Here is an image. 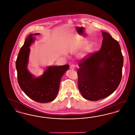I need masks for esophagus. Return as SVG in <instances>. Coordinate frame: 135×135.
<instances>
[{
  "label": "esophagus",
  "mask_w": 135,
  "mask_h": 135,
  "mask_svg": "<svg viewBox=\"0 0 135 135\" xmlns=\"http://www.w3.org/2000/svg\"><path fill=\"white\" fill-rule=\"evenodd\" d=\"M70 68L72 69V70H74L75 69V65L74 64L71 65L70 66Z\"/></svg>",
  "instance_id": "obj_1"
}]
</instances>
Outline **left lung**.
Instances as JSON below:
<instances>
[{
    "label": "left lung",
    "mask_w": 135,
    "mask_h": 135,
    "mask_svg": "<svg viewBox=\"0 0 135 135\" xmlns=\"http://www.w3.org/2000/svg\"><path fill=\"white\" fill-rule=\"evenodd\" d=\"M102 33L101 49L83 59L77 70L79 91L84 98L92 101L112 94L122 77L123 58L119 44L109 33Z\"/></svg>",
    "instance_id": "left-lung-1"
}]
</instances>
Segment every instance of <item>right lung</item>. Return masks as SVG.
I'll return each mask as SVG.
<instances>
[{
	"instance_id": "add662e5",
	"label": "right lung",
	"mask_w": 135,
	"mask_h": 135,
	"mask_svg": "<svg viewBox=\"0 0 135 135\" xmlns=\"http://www.w3.org/2000/svg\"><path fill=\"white\" fill-rule=\"evenodd\" d=\"M39 34L35 33L34 35ZM33 35L31 34L26 38L16 60L18 81L21 89L30 99L39 103H48L54 100L57 96L61 78L69 65L49 66L42 75L34 77L27 69L29 46L35 40Z\"/></svg>"
}]
</instances>
